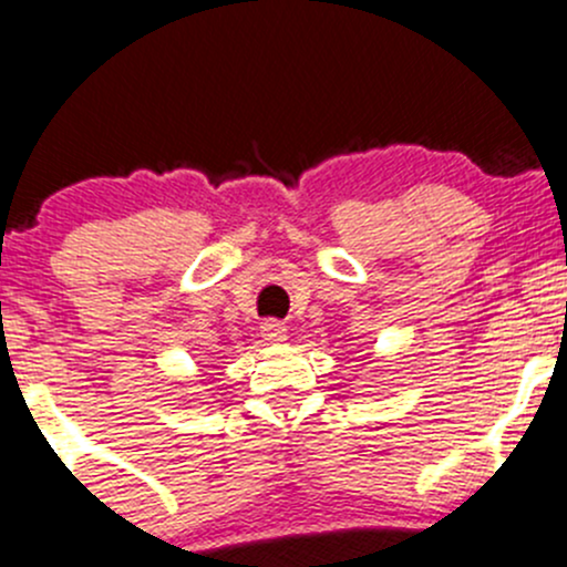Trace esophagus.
<instances>
[{
	"label": "esophagus",
	"instance_id": "34e87169",
	"mask_svg": "<svg viewBox=\"0 0 567 567\" xmlns=\"http://www.w3.org/2000/svg\"><path fill=\"white\" fill-rule=\"evenodd\" d=\"M260 334L266 337L268 342H282L288 340V326H285L282 320H266V323L260 326Z\"/></svg>",
	"mask_w": 567,
	"mask_h": 567
}]
</instances>
